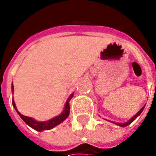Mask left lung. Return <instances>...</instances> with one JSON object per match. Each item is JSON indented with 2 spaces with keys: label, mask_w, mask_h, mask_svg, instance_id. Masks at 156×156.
I'll list each match as a JSON object with an SVG mask.
<instances>
[{
  "label": "left lung",
  "mask_w": 156,
  "mask_h": 156,
  "mask_svg": "<svg viewBox=\"0 0 156 156\" xmlns=\"http://www.w3.org/2000/svg\"><path fill=\"white\" fill-rule=\"evenodd\" d=\"M144 108H145V105H144V106H143V107L141 108L140 110L137 112V114H135L134 116L131 117V118L129 119V121H128V122H123V123L122 122H111V121H108V122H110L114 123V124H116V125H118V126H120V127H122V128H123V127H126V126H128V125H129L130 123L133 122L135 121V119H136L137 117L139 116L140 115H141V112H142V111H143V109H144ZM107 121H108V120H107Z\"/></svg>",
  "instance_id": "left-lung-1"
}]
</instances>
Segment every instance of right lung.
Listing matches in <instances>:
<instances>
[{"mask_svg": "<svg viewBox=\"0 0 156 156\" xmlns=\"http://www.w3.org/2000/svg\"><path fill=\"white\" fill-rule=\"evenodd\" d=\"M12 93H14V85L12 83ZM74 95V93L71 94L69 95V97L67 100L66 103L64 105V108H63L62 112L58 115L57 116H55L51 118L50 120H48V121H44V122H39V121H36L35 119H34L32 117L25 116L23 115H21L19 111L17 110V108L15 106V102L14 99L12 100V103H13V107L15 108V109L17 112V114L20 115L21 119L23 120V122L26 123L27 125H28L30 128H32L34 130L38 131V132H42L43 130H49V129H54L55 127H56L57 125L61 124V123L64 122L69 115V111H70V107H69V101L72 99Z\"/></svg>", "mask_w": 156, "mask_h": 156, "instance_id": "add662e5", "label": "right lung"}]
</instances>
